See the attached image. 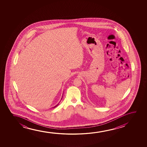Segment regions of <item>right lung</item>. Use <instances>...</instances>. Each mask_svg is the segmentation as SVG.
<instances>
[{
  "label": "right lung",
  "mask_w": 147,
  "mask_h": 147,
  "mask_svg": "<svg viewBox=\"0 0 147 147\" xmlns=\"http://www.w3.org/2000/svg\"><path fill=\"white\" fill-rule=\"evenodd\" d=\"M57 105H56V107H54H54H56L57 106Z\"/></svg>",
  "instance_id": "add662e5"
}]
</instances>
